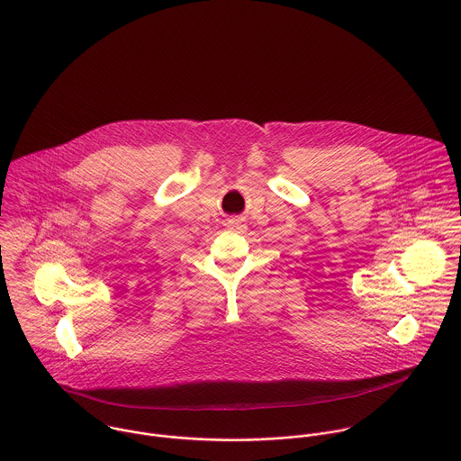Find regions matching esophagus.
Wrapping results in <instances>:
<instances>
[{
  "mask_svg": "<svg viewBox=\"0 0 461 461\" xmlns=\"http://www.w3.org/2000/svg\"><path fill=\"white\" fill-rule=\"evenodd\" d=\"M227 225L230 227V229H234V230H245V223H243V218H240V216H234V218H230V220H227Z\"/></svg>",
  "mask_w": 461,
  "mask_h": 461,
  "instance_id": "esophagus-1",
  "label": "esophagus"
}]
</instances>
